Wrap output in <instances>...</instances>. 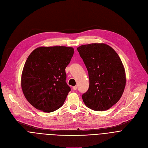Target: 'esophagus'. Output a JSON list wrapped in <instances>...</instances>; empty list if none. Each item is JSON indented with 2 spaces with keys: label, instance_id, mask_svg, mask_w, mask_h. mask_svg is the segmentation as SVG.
Here are the masks:
<instances>
[{
  "label": "esophagus",
  "instance_id": "1",
  "mask_svg": "<svg viewBox=\"0 0 148 148\" xmlns=\"http://www.w3.org/2000/svg\"><path fill=\"white\" fill-rule=\"evenodd\" d=\"M73 90H77V86H74V87H73Z\"/></svg>",
  "mask_w": 148,
  "mask_h": 148
}]
</instances>
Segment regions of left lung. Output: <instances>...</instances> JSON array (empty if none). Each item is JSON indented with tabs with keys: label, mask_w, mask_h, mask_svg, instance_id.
<instances>
[{
	"label": "left lung",
	"mask_w": 148,
	"mask_h": 148,
	"mask_svg": "<svg viewBox=\"0 0 148 148\" xmlns=\"http://www.w3.org/2000/svg\"><path fill=\"white\" fill-rule=\"evenodd\" d=\"M87 68L89 87L82 95L85 105L106 111L121 97L126 84L125 68L120 56L105 43L84 45L77 48Z\"/></svg>",
	"instance_id": "obj_1"
}]
</instances>
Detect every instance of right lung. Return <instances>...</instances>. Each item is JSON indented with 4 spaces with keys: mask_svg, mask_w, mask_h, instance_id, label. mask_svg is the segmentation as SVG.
<instances>
[{
    "mask_svg": "<svg viewBox=\"0 0 148 148\" xmlns=\"http://www.w3.org/2000/svg\"><path fill=\"white\" fill-rule=\"evenodd\" d=\"M74 51L72 47L41 46L28 56L21 85L26 99L36 109L51 112L63 105L71 90L65 82V68Z\"/></svg>",
    "mask_w": 148,
    "mask_h": 148,
    "instance_id": "add662e5",
    "label": "right lung"
}]
</instances>
